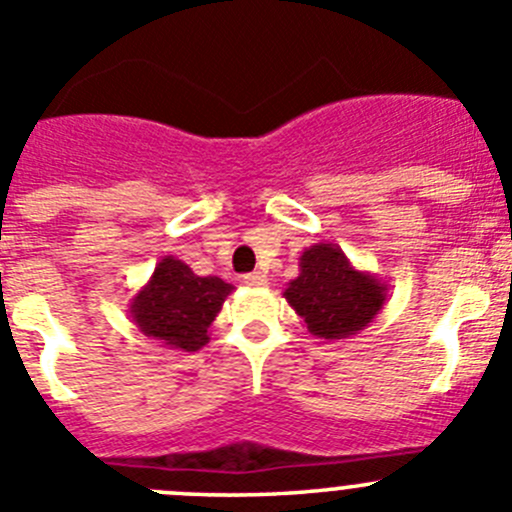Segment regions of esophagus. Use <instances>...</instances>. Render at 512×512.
Returning <instances> with one entry per match:
<instances>
[{
    "mask_svg": "<svg viewBox=\"0 0 512 512\" xmlns=\"http://www.w3.org/2000/svg\"><path fill=\"white\" fill-rule=\"evenodd\" d=\"M243 281L248 286H266L269 284V276H266V271H251V274L243 276Z\"/></svg>",
    "mask_w": 512,
    "mask_h": 512,
    "instance_id": "1",
    "label": "esophagus"
}]
</instances>
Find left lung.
I'll list each match as a JSON object with an SVG mask.
<instances>
[{"instance_id": "obj_1", "label": "left lung", "mask_w": 512, "mask_h": 512, "mask_svg": "<svg viewBox=\"0 0 512 512\" xmlns=\"http://www.w3.org/2000/svg\"><path fill=\"white\" fill-rule=\"evenodd\" d=\"M284 299L316 339H347L362 332L382 311L387 284L359 271L337 243H314L299 256V276Z\"/></svg>"}]
</instances>
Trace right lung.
<instances>
[{
    "label": "right lung",
    "instance_id": "obj_1",
    "mask_svg": "<svg viewBox=\"0 0 512 512\" xmlns=\"http://www.w3.org/2000/svg\"><path fill=\"white\" fill-rule=\"evenodd\" d=\"M231 291L218 276H198L175 256H163L128 311L145 337L168 349L198 352L211 339L208 326Z\"/></svg>",
    "mask_w": 512,
    "mask_h": 512
}]
</instances>
